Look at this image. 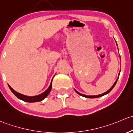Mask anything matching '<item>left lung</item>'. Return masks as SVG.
<instances>
[{
  "mask_svg": "<svg viewBox=\"0 0 133 133\" xmlns=\"http://www.w3.org/2000/svg\"><path fill=\"white\" fill-rule=\"evenodd\" d=\"M117 80H118V79H117ZM117 80L115 82V83L114 84H113V85L112 86V87L110 89H109V90H108V91H106V92H105V93H104V94H101V95H93V96H90V95H84V94H80V93H79L78 92V91H77L76 90V91L77 93L78 94H79V95H81V96H83V97H87V98H97V97H102V96H103V95H106V94H108V93H109L111 91V90L113 88H114V87L115 86V84H116V83H117Z\"/></svg>",
  "mask_w": 133,
  "mask_h": 133,
  "instance_id": "left-lung-1",
  "label": "left lung"
}]
</instances>
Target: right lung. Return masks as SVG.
I'll return each mask as SVG.
<instances>
[{
	"instance_id": "obj_1",
	"label": "right lung",
	"mask_w": 133,
	"mask_h": 133,
	"mask_svg": "<svg viewBox=\"0 0 133 133\" xmlns=\"http://www.w3.org/2000/svg\"><path fill=\"white\" fill-rule=\"evenodd\" d=\"M8 86H9L11 91L13 92V94H14V95H15L16 97H17V98H18L19 99L22 100V101H25V102H38V101H42V100H43L46 96H47L48 95H49V94L50 93V90H51L52 87V82H51V83H50V87H49V88H48L47 90L45 91V92L42 93V94H40V95H36V96L29 97V96H26V95H22V94H19V93L16 92V91H15V90H13V89L9 85H8Z\"/></svg>"
}]
</instances>
